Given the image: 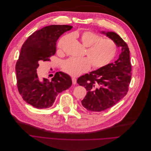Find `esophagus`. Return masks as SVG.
<instances>
[{"label":"esophagus","instance_id":"34e87169","mask_svg":"<svg viewBox=\"0 0 151 151\" xmlns=\"http://www.w3.org/2000/svg\"><path fill=\"white\" fill-rule=\"evenodd\" d=\"M72 81H73V84H76V82H77L76 78V77H72Z\"/></svg>","mask_w":151,"mask_h":151}]
</instances>
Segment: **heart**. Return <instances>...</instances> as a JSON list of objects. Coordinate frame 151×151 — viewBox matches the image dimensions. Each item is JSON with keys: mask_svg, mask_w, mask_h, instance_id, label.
Here are the masks:
<instances>
[{"mask_svg": "<svg viewBox=\"0 0 151 151\" xmlns=\"http://www.w3.org/2000/svg\"><path fill=\"white\" fill-rule=\"evenodd\" d=\"M82 44L88 47L87 54L88 58H71L64 63L63 69L73 76H78L88 71L91 64L95 69L107 65L114 58L117 51L116 43L110 39L101 38L96 33L86 31L78 35ZM63 39L59 42L61 48Z\"/></svg>", "mask_w": 151, "mask_h": 151, "instance_id": "1", "label": "heart"}]
</instances>
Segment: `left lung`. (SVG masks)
Masks as SVG:
<instances>
[{"label":"left lung","instance_id":"8db88e82","mask_svg":"<svg viewBox=\"0 0 151 151\" xmlns=\"http://www.w3.org/2000/svg\"><path fill=\"white\" fill-rule=\"evenodd\" d=\"M102 33L116 43L122 51L114 63L78 78L77 83L87 91L82 104L91 112H101L117 103L127 95L131 81L130 50L126 42L114 32Z\"/></svg>","mask_w":151,"mask_h":151}]
</instances>
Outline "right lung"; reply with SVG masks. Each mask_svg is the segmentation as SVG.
Wrapping results in <instances>:
<instances>
[{"instance_id":"obj_1","label":"right lung","mask_w":151,"mask_h":151,"mask_svg":"<svg viewBox=\"0 0 151 151\" xmlns=\"http://www.w3.org/2000/svg\"><path fill=\"white\" fill-rule=\"evenodd\" d=\"M73 26L50 25L32 33L24 42L16 64L17 87L24 101L37 109L51 107L59 93L72 85L70 77L57 72L51 81L38 77L39 62L50 61L56 53L57 40Z\"/></svg>"}]
</instances>
